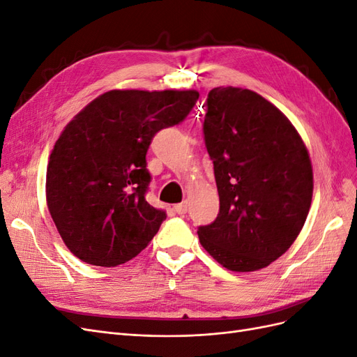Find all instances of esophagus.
<instances>
[{
	"instance_id": "obj_1",
	"label": "esophagus",
	"mask_w": 357,
	"mask_h": 357,
	"mask_svg": "<svg viewBox=\"0 0 357 357\" xmlns=\"http://www.w3.org/2000/svg\"><path fill=\"white\" fill-rule=\"evenodd\" d=\"M174 213H177V214H180V215H183V214H186L188 213V210H189V205H188V202L185 201V202H181V204H177V205H174Z\"/></svg>"
}]
</instances>
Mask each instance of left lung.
Segmentation results:
<instances>
[{"mask_svg":"<svg viewBox=\"0 0 357 357\" xmlns=\"http://www.w3.org/2000/svg\"><path fill=\"white\" fill-rule=\"evenodd\" d=\"M202 131L220 208L198 228L199 241L231 271L262 269L305 223L312 198L307 147L275 105L232 86L208 92Z\"/></svg>","mask_w":357,"mask_h":357,"instance_id":"left-lung-1","label":"left lung"}]
</instances>
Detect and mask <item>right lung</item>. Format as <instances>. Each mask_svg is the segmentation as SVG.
<instances>
[{
    "label": "right lung",
    "mask_w": 357,
    "mask_h": 357,
    "mask_svg": "<svg viewBox=\"0 0 357 357\" xmlns=\"http://www.w3.org/2000/svg\"><path fill=\"white\" fill-rule=\"evenodd\" d=\"M197 91H110L63 129L52 150L46 197L70 252L96 266L131 261L167 219L146 199L153 137L186 119Z\"/></svg>",
    "instance_id": "1"
}]
</instances>
